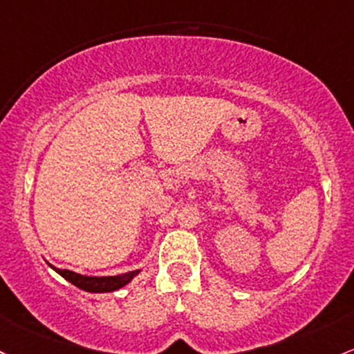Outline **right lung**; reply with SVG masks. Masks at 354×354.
<instances>
[{
    "mask_svg": "<svg viewBox=\"0 0 354 354\" xmlns=\"http://www.w3.org/2000/svg\"><path fill=\"white\" fill-rule=\"evenodd\" d=\"M53 270L58 272L64 279H67L68 282H72L73 286H77L79 289L87 290V292H112V290H118L120 287H124L127 282L133 281V277L138 274L139 270L127 272V274L114 275V277H87V275L75 274L72 270L65 269H57V267L50 266Z\"/></svg>",
    "mask_w": 354,
    "mask_h": 354,
    "instance_id": "1",
    "label": "right lung"
}]
</instances>
